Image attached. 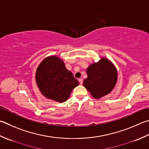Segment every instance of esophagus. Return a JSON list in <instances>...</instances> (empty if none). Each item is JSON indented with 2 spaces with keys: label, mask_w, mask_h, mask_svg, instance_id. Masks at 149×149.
Returning a JSON list of instances; mask_svg holds the SVG:
<instances>
[{
  "label": "esophagus",
  "mask_w": 149,
  "mask_h": 149,
  "mask_svg": "<svg viewBox=\"0 0 149 149\" xmlns=\"http://www.w3.org/2000/svg\"><path fill=\"white\" fill-rule=\"evenodd\" d=\"M79 83L80 84H82L83 83V79H79Z\"/></svg>",
  "instance_id": "34e87169"
}]
</instances>
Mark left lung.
<instances>
[{
	"instance_id": "1",
	"label": "left lung",
	"mask_w": 149,
	"mask_h": 149,
	"mask_svg": "<svg viewBox=\"0 0 149 149\" xmlns=\"http://www.w3.org/2000/svg\"><path fill=\"white\" fill-rule=\"evenodd\" d=\"M87 77L83 85L95 99H100L112 91L117 82L118 74L112 64L102 58L86 70Z\"/></svg>"
}]
</instances>
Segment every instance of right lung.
<instances>
[{"mask_svg": "<svg viewBox=\"0 0 149 149\" xmlns=\"http://www.w3.org/2000/svg\"><path fill=\"white\" fill-rule=\"evenodd\" d=\"M36 82L46 97L60 103L68 100L79 82L59 58L50 56L42 61L36 72Z\"/></svg>", "mask_w": 149, "mask_h": 149, "instance_id": "right-lung-1", "label": "right lung"}]
</instances>
